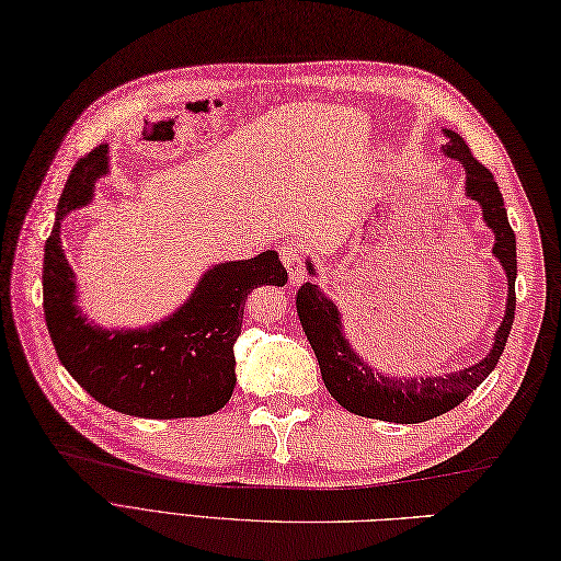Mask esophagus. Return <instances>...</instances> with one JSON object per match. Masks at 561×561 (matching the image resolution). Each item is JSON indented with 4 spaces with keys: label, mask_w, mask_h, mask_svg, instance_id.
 Instances as JSON below:
<instances>
[{
    "label": "esophagus",
    "mask_w": 561,
    "mask_h": 561,
    "mask_svg": "<svg viewBox=\"0 0 561 561\" xmlns=\"http://www.w3.org/2000/svg\"><path fill=\"white\" fill-rule=\"evenodd\" d=\"M280 259H283L285 268H288V273H290V285L305 283L307 268H305V262H302V248H299V244H293V242L283 244Z\"/></svg>",
    "instance_id": "esophagus-1"
}]
</instances>
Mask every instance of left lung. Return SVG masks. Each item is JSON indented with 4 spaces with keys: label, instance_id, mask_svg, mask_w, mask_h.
<instances>
[{
    "label": "left lung",
    "instance_id": "8db88e82",
    "mask_svg": "<svg viewBox=\"0 0 561 561\" xmlns=\"http://www.w3.org/2000/svg\"><path fill=\"white\" fill-rule=\"evenodd\" d=\"M443 133L447 138V142L443 145V152L463 163V169H467V197L478 202V207L483 211L485 226L493 230L495 236L493 254L502 264L504 273H507L510 285L507 309H504V319L495 333L493 350H490L478 364L469 368H459V371L445 376L394 378L374 371V368L352 350L350 340L345 337L337 307L319 290V285L305 283L295 299L297 317L305 328V335L313 354H317L319 359L323 383L340 407H345L347 412L366 419L421 423L455 409L459 402L467 400L497 366L514 323L516 238L510 226L507 209H504L502 193L493 173L471 154V149L461 140V135L447 128ZM307 266L309 273H313L311 262H307Z\"/></svg>",
    "mask_w": 561,
    "mask_h": 561
}]
</instances>
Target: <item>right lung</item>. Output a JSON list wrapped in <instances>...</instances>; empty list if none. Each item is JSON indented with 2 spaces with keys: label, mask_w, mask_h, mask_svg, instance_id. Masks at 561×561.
I'll return each mask as SVG.
<instances>
[{
  "label": "right lung",
  "mask_w": 561,
  "mask_h": 561,
  "mask_svg": "<svg viewBox=\"0 0 561 561\" xmlns=\"http://www.w3.org/2000/svg\"><path fill=\"white\" fill-rule=\"evenodd\" d=\"M108 145L76 163L45 244L43 299L47 331L59 362L76 383L114 412L142 419L207 416L236 388L233 345L242 328L244 299L259 285H285L278 252L211 266L187 302L154 325H94L76 305V276L61 248V221L85 207L94 181L108 171Z\"/></svg>",
  "instance_id": "add662e5"
}]
</instances>
